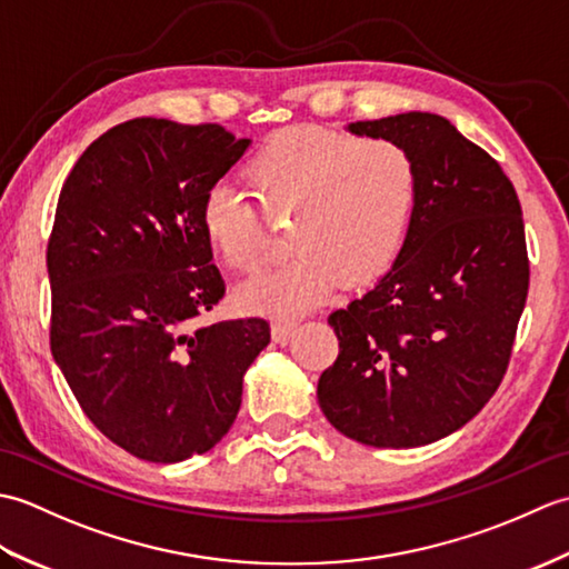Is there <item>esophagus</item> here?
I'll list each match as a JSON object with an SVG mask.
<instances>
[{
	"label": "esophagus",
	"mask_w": 569,
	"mask_h": 569,
	"mask_svg": "<svg viewBox=\"0 0 569 569\" xmlns=\"http://www.w3.org/2000/svg\"><path fill=\"white\" fill-rule=\"evenodd\" d=\"M296 328H298L296 320H276L271 325V337L276 342H288V340H291V335H293Z\"/></svg>",
	"instance_id": "obj_1"
}]
</instances>
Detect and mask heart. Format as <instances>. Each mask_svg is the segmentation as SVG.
<instances>
[{
  "label": "heart",
  "instance_id": "heart-1",
  "mask_svg": "<svg viewBox=\"0 0 569 569\" xmlns=\"http://www.w3.org/2000/svg\"><path fill=\"white\" fill-rule=\"evenodd\" d=\"M247 178L266 214L291 212L288 247L296 253L241 286V308L293 316L330 298L342 278L352 288L371 286L401 259L416 220L420 176L398 141L288 129L253 153ZM200 227L234 271H257L273 249L269 222L227 180L204 190Z\"/></svg>",
  "mask_w": 569,
  "mask_h": 569
}]
</instances>
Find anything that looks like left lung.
Masks as SVG:
<instances>
[{
    "label": "left lung",
    "instance_id": "1",
    "mask_svg": "<svg viewBox=\"0 0 569 569\" xmlns=\"http://www.w3.org/2000/svg\"><path fill=\"white\" fill-rule=\"evenodd\" d=\"M347 129L406 147L420 196L398 263L328 318L340 355L318 401L361 445H430L475 418L509 367L530 273L521 202L501 166L440 114Z\"/></svg>",
    "mask_w": 569,
    "mask_h": 569
}]
</instances>
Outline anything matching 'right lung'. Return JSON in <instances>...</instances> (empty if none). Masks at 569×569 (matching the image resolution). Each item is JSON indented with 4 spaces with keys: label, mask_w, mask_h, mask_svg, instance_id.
I'll return each instance as SVG.
<instances>
[{
    "label": "right lung",
    "mask_w": 569,
    "mask_h": 569,
    "mask_svg": "<svg viewBox=\"0 0 569 569\" xmlns=\"http://www.w3.org/2000/svg\"><path fill=\"white\" fill-rule=\"evenodd\" d=\"M251 139L141 117L92 141L58 198L51 352L94 428L147 462L220 442L271 342L261 318L200 328L224 296L200 200Z\"/></svg>",
    "instance_id": "obj_1"
}]
</instances>
